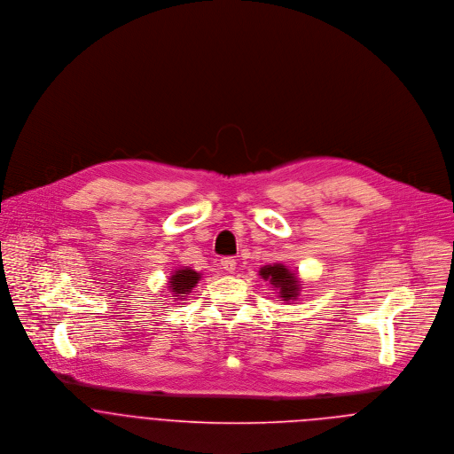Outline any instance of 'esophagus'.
Listing matches in <instances>:
<instances>
[{"label": "esophagus", "mask_w": 454, "mask_h": 454, "mask_svg": "<svg viewBox=\"0 0 454 454\" xmlns=\"http://www.w3.org/2000/svg\"><path fill=\"white\" fill-rule=\"evenodd\" d=\"M220 265H222V269L225 272H234L236 270V260L232 259V257H223V259L220 260Z\"/></svg>", "instance_id": "1"}]
</instances>
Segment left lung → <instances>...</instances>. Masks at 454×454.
<instances>
[{
  "instance_id": "obj_1",
  "label": "left lung",
  "mask_w": 454,
  "mask_h": 454,
  "mask_svg": "<svg viewBox=\"0 0 454 454\" xmlns=\"http://www.w3.org/2000/svg\"><path fill=\"white\" fill-rule=\"evenodd\" d=\"M260 276L269 281L279 294L283 301H294L299 295V278L295 272H292L286 265L283 263H274V265H263L260 267Z\"/></svg>"
}]
</instances>
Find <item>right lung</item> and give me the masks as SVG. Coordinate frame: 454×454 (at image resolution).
Masks as SVG:
<instances>
[{
  "label": "right lung",
  "instance_id": "obj_1",
  "mask_svg": "<svg viewBox=\"0 0 454 454\" xmlns=\"http://www.w3.org/2000/svg\"><path fill=\"white\" fill-rule=\"evenodd\" d=\"M199 279H200V274L194 269H189V267L178 269L169 278V288L175 294V297L184 299L192 292V288L197 285Z\"/></svg>",
  "mask_w": 454,
  "mask_h": 454
}]
</instances>
